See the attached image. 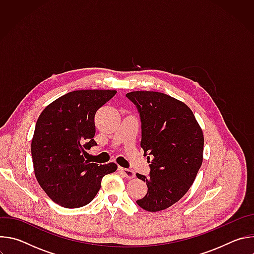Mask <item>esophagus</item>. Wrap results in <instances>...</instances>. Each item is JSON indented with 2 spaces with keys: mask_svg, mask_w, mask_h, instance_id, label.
<instances>
[{
  "mask_svg": "<svg viewBox=\"0 0 254 254\" xmlns=\"http://www.w3.org/2000/svg\"><path fill=\"white\" fill-rule=\"evenodd\" d=\"M119 171L126 177V178H127V179H132V178H134V172L133 171H131V170H129V169H126V168H122V167H120L119 168Z\"/></svg>",
  "mask_w": 254,
  "mask_h": 254,
  "instance_id": "34e87169",
  "label": "esophagus"
}]
</instances>
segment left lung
<instances>
[{"label":"left lung","instance_id":"obj_1","mask_svg":"<svg viewBox=\"0 0 254 254\" xmlns=\"http://www.w3.org/2000/svg\"><path fill=\"white\" fill-rule=\"evenodd\" d=\"M126 96L136 107L140 147L151 159L149 176L136 174L148 186L147 195L136 204L150 212L167 209L188 192L202 165V129L190 108L172 96L155 91Z\"/></svg>","mask_w":254,"mask_h":254}]
</instances>
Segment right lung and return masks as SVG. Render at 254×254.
<instances>
[{
    "instance_id": "right-lung-1",
    "label": "right lung",
    "mask_w": 254,
    "mask_h": 254,
    "mask_svg": "<svg viewBox=\"0 0 254 254\" xmlns=\"http://www.w3.org/2000/svg\"><path fill=\"white\" fill-rule=\"evenodd\" d=\"M116 90H76L50 103L36 123L31 154L36 179L45 193L64 208L90 203L101 180L114 173L115 163L98 165L84 159L97 146L94 116Z\"/></svg>"
}]
</instances>
